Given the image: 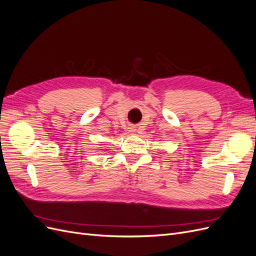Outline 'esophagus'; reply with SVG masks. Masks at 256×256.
<instances>
[{
    "label": "esophagus",
    "instance_id": "obj_1",
    "mask_svg": "<svg viewBox=\"0 0 256 256\" xmlns=\"http://www.w3.org/2000/svg\"><path fill=\"white\" fill-rule=\"evenodd\" d=\"M128 129H129V131H130V132H136V130L134 126H130V127L128 128Z\"/></svg>",
    "mask_w": 256,
    "mask_h": 256
}]
</instances>
